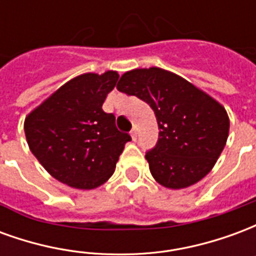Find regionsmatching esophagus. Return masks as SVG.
<instances>
[{
  "label": "esophagus",
  "mask_w": 256,
  "mask_h": 256,
  "mask_svg": "<svg viewBox=\"0 0 256 256\" xmlns=\"http://www.w3.org/2000/svg\"><path fill=\"white\" fill-rule=\"evenodd\" d=\"M130 136H132V138L133 140L137 138V128H133V130L130 132Z\"/></svg>",
  "instance_id": "esophagus-1"
}]
</instances>
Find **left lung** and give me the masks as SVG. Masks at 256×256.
Masks as SVG:
<instances>
[{"mask_svg": "<svg viewBox=\"0 0 256 256\" xmlns=\"http://www.w3.org/2000/svg\"><path fill=\"white\" fill-rule=\"evenodd\" d=\"M116 89L148 102L155 112L159 140L145 159L156 182L184 189L212 170L230 126L220 102L182 76L159 67L124 72Z\"/></svg>", "mask_w": 256, "mask_h": 256, "instance_id": "obj_1", "label": "left lung"}]
</instances>
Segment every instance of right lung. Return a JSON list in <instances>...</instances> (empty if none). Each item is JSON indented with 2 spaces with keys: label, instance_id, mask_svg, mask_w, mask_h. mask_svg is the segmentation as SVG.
Listing matches in <instances>:
<instances>
[{
  "label": "right lung",
  "instance_id": "add662e5",
  "mask_svg": "<svg viewBox=\"0 0 256 256\" xmlns=\"http://www.w3.org/2000/svg\"><path fill=\"white\" fill-rule=\"evenodd\" d=\"M119 74L86 72L70 79L24 119L28 148L53 178L75 189L98 188L111 177L124 144L102 104Z\"/></svg>",
  "mask_w": 256,
  "mask_h": 256
}]
</instances>
